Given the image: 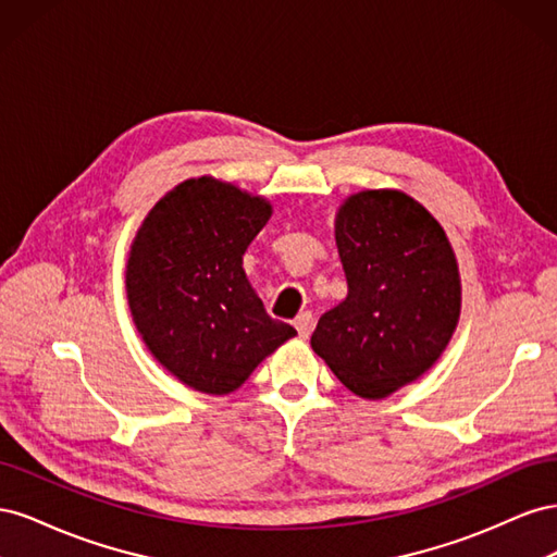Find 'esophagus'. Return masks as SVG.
Returning a JSON list of instances; mask_svg holds the SVG:
<instances>
[{"label": "esophagus", "mask_w": 557, "mask_h": 557, "mask_svg": "<svg viewBox=\"0 0 557 557\" xmlns=\"http://www.w3.org/2000/svg\"><path fill=\"white\" fill-rule=\"evenodd\" d=\"M295 327H297V332H299L301 339H307V336H309V334H311V330H313V315H311L309 311L299 313V315L295 318Z\"/></svg>", "instance_id": "1"}]
</instances>
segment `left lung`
<instances>
[{
	"label": "left lung",
	"mask_w": 557,
	"mask_h": 557,
	"mask_svg": "<svg viewBox=\"0 0 557 557\" xmlns=\"http://www.w3.org/2000/svg\"><path fill=\"white\" fill-rule=\"evenodd\" d=\"M348 295L311 348L350 393L381 399L442 358L460 318V272L444 227L399 190H362L336 211Z\"/></svg>",
	"instance_id": "8db88e82"
}]
</instances>
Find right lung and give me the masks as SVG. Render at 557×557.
<instances>
[{
    "label": "right lung",
    "mask_w": 557,
    "mask_h": 557,
    "mask_svg": "<svg viewBox=\"0 0 557 557\" xmlns=\"http://www.w3.org/2000/svg\"><path fill=\"white\" fill-rule=\"evenodd\" d=\"M272 215L264 197L199 176L148 211L129 248L125 288L146 348L181 383L230 395L297 334L269 318L244 252Z\"/></svg>",
    "instance_id": "1"
}]
</instances>
